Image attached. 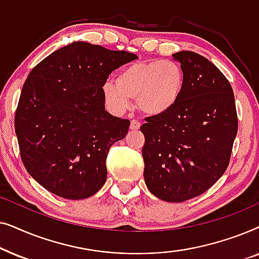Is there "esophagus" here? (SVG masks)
<instances>
[{
  "label": "esophagus",
  "mask_w": 259,
  "mask_h": 259,
  "mask_svg": "<svg viewBox=\"0 0 259 259\" xmlns=\"http://www.w3.org/2000/svg\"><path fill=\"white\" fill-rule=\"evenodd\" d=\"M140 122L138 121V120H132V121H131V125H130V130L131 131H138L140 128Z\"/></svg>",
  "instance_id": "obj_1"
}]
</instances>
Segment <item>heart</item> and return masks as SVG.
I'll list each match as a JSON object with an SVG mask.
<instances>
[{
  "label": "heart",
  "instance_id": "1",
  "mask_svg": "<svg viewBox=\"0 0 259 259\" xmlns=\"http://www.w3.org/2000/svg\"><path fill=\"white\" fill-rule=\"evenodd\" d=\"M184 73L173 61L136 62L126 66L115 81H106L102 93L113 112L123 113L137 99L138 107L150 116L164 115L178 104Z\"/></svg>",
  "mask_w": 259,
  "mask_h": 259
}]
</instances>
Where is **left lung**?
Listing matches in <instances>:
<instances>
[{"label":"left lung","mask_w":259,"mask_h":259,"mask_svg":"<svg viewBox=\"0 0 259 259\" xmlns=\"http://www.w3.org/2000/svg\"><path fill=\"white\" fill-rule=\"evenodd\" d=\"M184 73L178 104L141 126L147 189L159 199L182 203L207 191L228 168L238 131L228 79L194 52L173 54Z\"/></svg>","instance_id":"left-lung-1"}]
</instances>
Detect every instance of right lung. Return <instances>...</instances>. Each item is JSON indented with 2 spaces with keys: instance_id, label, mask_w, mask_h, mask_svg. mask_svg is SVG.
<instances>
[{
  "instance_id": "right-lung-1",
  "label": "right lung",
  "mask_w": 259,
  "mask_h": 259,
  "mask_svg": "<svg viewBox=\"0 0 259 259\" xmlns=\"http://www.w3.org/2000/svg\"><path fill=\"white\" fill-rule=\"evenodd\" d=\"M136 59L132 53L76 41L29 73L15 132L27 172L49 192L79 200L104 186L108 150L126 137L130 121L106 111L102 86L113 70Z\"/></svg>"
}]
</instances>
